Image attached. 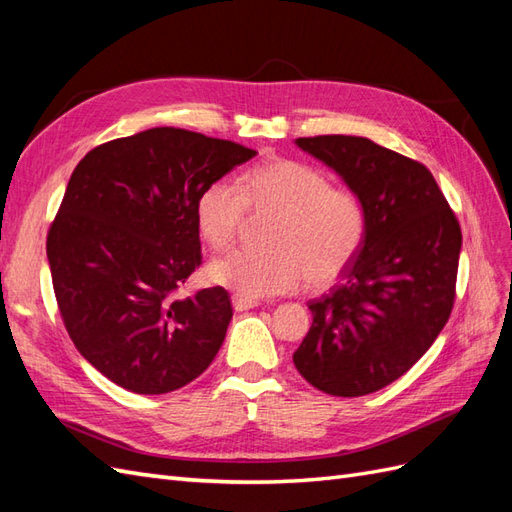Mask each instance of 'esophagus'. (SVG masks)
Listing matches in <instances>:
<instances>
[{
    "mask_svg": "<svg viewBox=\"0 0 512 512\" xmlns=\"http://www.w3.org/2000/svg\"><path fill=\"white\" fill-rule=\"evenodd\" d=\"M231 303H233L235 311H248V309L259 307V300L257 298H246V296H240V294H235L231 298Z\"/></svg>",
    "mask_w": 512,
    "mask_h": 512,
    "instance_id": "1",
    "label": "esophagus"
}]
</instances>
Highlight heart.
I'll return each instance as SVG.
<instances>
[{"label":"heart","instance_id":"obj_1","mask_svg":"<svg viewBox=\"0 0 512 512\" xmlns=\"http://www.w3.org/2000/svg\"><path fill=\"white\" fill-rule=\"evenodd\" d=\"M274 214L264 251L233 248L209 261L207 277L246 298L292 292L307 281L326 285L342 274L368 231V212L350 188H335L320 168L294 160L259 164L235 179H218L196 199V227L212 248L229 246L246 220Z\"/></svg>","mask_w":512,"mask_h":512}]
</instances>
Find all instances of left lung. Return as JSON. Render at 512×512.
Instances as JSON below:
<instances>
[{"mask_svg":"<svg viewBox=\"0 0 512 512\" xmlns=\"http://www.w3.org/2000/svg\"><path fill=\"white\" fill-rule=\"evenodd\" d=\"M355 190L368 231L342 283L309 300L294 365L316 389L357 398L409 372L450 318L463 235L430 170L361 136L298 138Z\"/></svg>","mask_w":512,"mask_h":512,"instance_id":"8db88e82","label":"left lung"}]
</instances>
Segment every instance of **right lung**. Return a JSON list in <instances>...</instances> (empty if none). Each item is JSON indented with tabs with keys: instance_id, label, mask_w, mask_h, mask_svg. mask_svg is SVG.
<instances>
[{
	"instance_id": "right-lung-1",
	"label": "right lung",
	"mask_w": 512,
	"mask_h": 512,
	"mask_svg": "<svg viewBox=\"0 0 512 512\" xmlns=\"http://www.w3.org/2000/svg\"><path fill=\"white\" fill-rule=\"evenodd\" d=\"M257 151L153 127L75 166L47 235L51 281L80 355L119 387L157 396L201 376L225 342V287L177 296L201 266L196 199Z\"/></svg>"
}]
</instances>
